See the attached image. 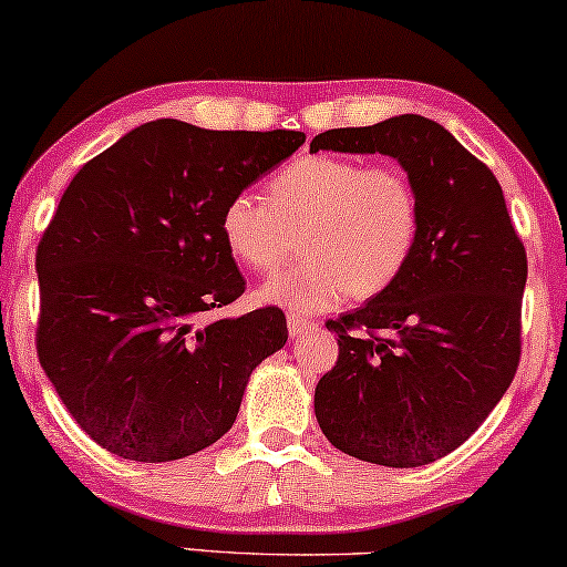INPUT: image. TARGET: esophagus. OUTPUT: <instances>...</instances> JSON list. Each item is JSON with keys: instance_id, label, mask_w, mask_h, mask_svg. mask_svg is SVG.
I'll list each match as a JSON object with an SVG mask.
<instances>
[{"instance_id": "1", "label": "esophagus", "mask_w": 567, "mask_h": 567, "mask_svg": "<svg viewBox=\"0 0 567 567\" xmlns=\"http://www.w3.org/2000/svg\"><path fill=\"white\" fill-rule=\"evenodd\" d=\"M286 322H289V336L291 338L307 336V333H312L315 328H318V322H315V320H305V318H299V315H293V312L286 315Z\"/></svg>"}]
</instances>
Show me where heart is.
I'll list each match as a JSON object with an SVG mask.
<instances>
[{
	"mask_svg": "<svg viewBox=\"0 0 567 567\" xmlns=\"http://www.w3.org/2000/svg\"><path fill=\"white\" fill-rule=\"evenodd\" d=\"M268 200L241 189L220 210V237L241 266L270 274L301 229L307 260L262 286V299L291 312L336 307L347 293L370 299L403 274L419 234V200L395 164L347 156H299L266 185Z\"/></svg>",
	"mask_w": 567,
	"mask_h": 567,
	"instance_id": "b5f03b06",
	"label": "heart"
}]
</instances>
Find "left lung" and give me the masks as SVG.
<instances>
[{"label": "left lung", "mask_w": 567, "mask_h": 567, "mask_svg": "<svg viewBox=\"0 0 567 567\" xmlns=\"http://www.w3.org/2000/svg\"><path fill=\"white\" fill-rule=\"evenodd\" d=\"M310 151L393 156L416 189L419 234L403 274L328 322L338 362L315 388V416L359 461L424 466L466 443L511 388L524 241L495 174L427 116L320 132Z\"/></svg>", "instance_id": "left-lung-1"}]
</instances>
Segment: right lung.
<instances>
[{
  "label": "right lung",
  "instance_id": "1",
  "mask_svg": "<svg viewBox=\"0 0 567 567\" xmlns=\"http://www.w3.org/2000/svg\"><path fill=\"white\" fill-rule=\"evenodd\" d=\"M301 143L293 130L156 120L64 189L35 249V351L80 430L109 453L161 463L213 445L255 367L286 343L278 307L210 312L245 293L220 210Z\"/></svg>",
  "mask_w": 567,
  "mask_h": 567
}]
</instances>
